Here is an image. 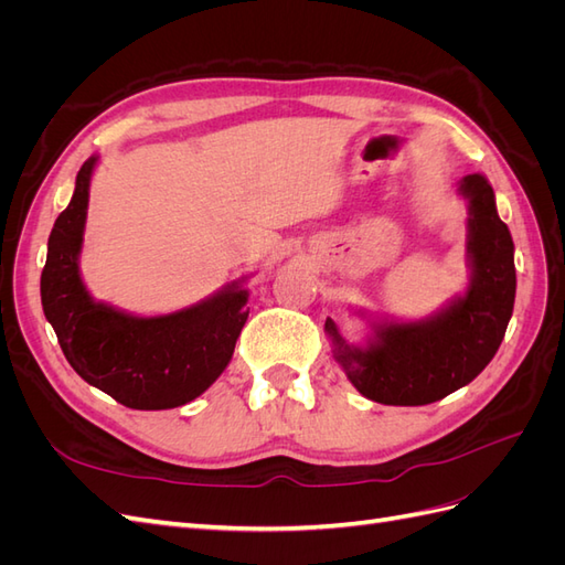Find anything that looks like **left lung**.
<instances>
[{
    "label": "left lung",
    "instance_id": "1",
    "mask_svg": "<svg viewBox=\"0 0 565 565\" xmlns=\"http://www.w3.org/2000/svg\"><path fill=\"white\" fill-rule=\"evenodd\" d=\"M457 193L469 207L471 276L465 295L422 320H372L363 347L347 344L334 320H324L334 361L374 403L426 405L446 398L483 372L504 339L516 299L514 241L486 177H465ZM361 316L365 318L363 311Z\"/></svg>",
    "mask_w": 565,
    "mask_h": 565
}]
</instances>
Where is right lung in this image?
Segmentation results:
<instances>
[{
  "label": "right lung",
  "mask_w": 565,
  "mask_h": 565,
  "mask_svg": "<svg viewBox=\"0 0 565 565\" xmlns=\"http://www.w3.org/2000/svg\"><path fill=\"white\" fill-rule=\"evenodd\" d=\"M98 158L82 164L75 193L46 245L42 309L67 363L84 382L131 409H169L195 401L231 363L249 309L245 280L167 316H134L96 301L79 273L89 185Z\"/></svg>",
  "instance_id": "obj_1"
}]
</instances>
